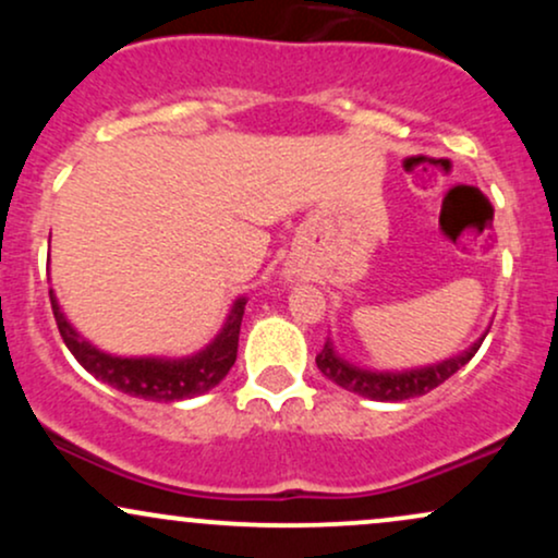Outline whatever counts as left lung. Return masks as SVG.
<instances>
[{
    "label": "left lung",
    "instance_id": "obj_1",
    "mask_svg": "<svg viewBox=\"0 0 558 558\" xmlns=\"http://www.w3.org/2000/svg\"><path fill=\"white\" fill-rule=\"evenodd\" d=\"M485 341V336L477 343H472L464 354L453 356L440 364H430V367L422 369H409V373H373V369H362L349 364L332 349L330 338L325 341L323 351L317 354V367L325 377H330L336 386H341L351 393L364 396V399L373 401H407L417 399V396L430 393L433 388H438L440 383H446L448 377L457 375L472 356L477 354L480 343Z\"/></svg>",
    "mask_w": 558,
    "mask_h": 558
}]
</instances>
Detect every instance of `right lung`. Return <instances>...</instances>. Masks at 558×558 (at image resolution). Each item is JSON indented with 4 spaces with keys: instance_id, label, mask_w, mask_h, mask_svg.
Listing matches in <instances>:
<instances>
[{
    "instance_id": "right-lung-1",
    "label": "right lung",
    "mask_w": 558,
    "mask_h": 558,
    "mask_svg": "<svg viewBox=\"0 0 558 558\" xmlns=\"http://www.w3.org/2000/svg\"><path fill=\"white\" fill-rule=\"evenodd\" d=\"M49 301H52V312L62 341H65L70 354L78 360L81 367L92 373L96 380L146 401H181L215 388L230 373L235 354H239V332L243 306H246V299L235 301L226 328L196 356H189V360H151V356L128 360V356L105 354V351L88 343L62 315L52 291H49Z\"/></svg>"
}]
</instances>
